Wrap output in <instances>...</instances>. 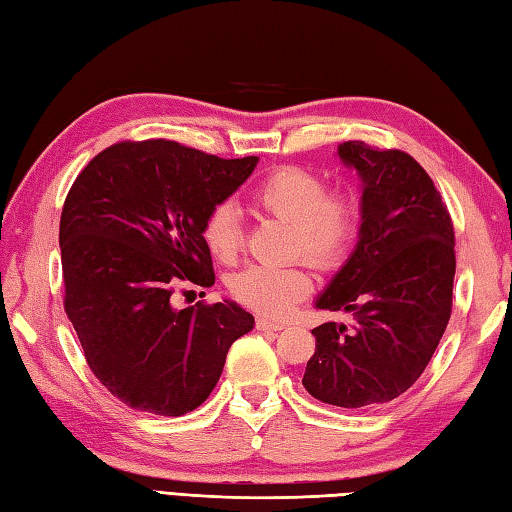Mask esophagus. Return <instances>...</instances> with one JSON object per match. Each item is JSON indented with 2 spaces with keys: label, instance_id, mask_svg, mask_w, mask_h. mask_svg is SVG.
I'll return each instance as SVG.
<instances>
[{
  "label": "esophagus",
  "instance_id": "1",
  "mask_svg": "<svg viewBox=\"0 0 512 512\" xmlns=\"http://www.w3.org/2000/svg\"><path fill=\"white\" fill-rule=\"evenodd\" d=\"M257 330L279 332V330H284V323H281V321H270L266 317H257Z\"/></svg>",
  "mask_w": 512,
  "mask_h": 512
}]
</instances>
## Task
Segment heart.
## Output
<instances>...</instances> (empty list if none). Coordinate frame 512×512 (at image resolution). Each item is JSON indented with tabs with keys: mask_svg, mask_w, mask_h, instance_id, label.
Returning <instances> with one entry per match:
<instances>
[{
	"mask_svg": "<svg viewBox=\"0 0 512 512\" xmlns=\"http://www.w3.org/2000/svg\"><path fill=\"white\" fill-rule=\"evenodd\" d=\"M257 211L292 224V253L306 255L319 268L341 266L361 233V200L350 189L328 191L319 173L277 167L250 195ZM202 242L220 262H233L244 244L242 222L231 204H217L202 222ZM303 264L250 266L228 279V290L242 306L279 317L310 292Z\"/></svg>",
	"mask_w": 512,
	"mask_h": 512,
	"instance_id": "heart-1",
	"label": "heart"
}]
</instances>
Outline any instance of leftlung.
I'll return each mask as SVG.
<instances>
[{
  "label": "left lung",
  "mask_w": 512,
  "mask_h": 512,
  "mask_svg": "<svg viewBox=\"0 0 512 512\" xmlns=\"http://www.w3.org/2000/svg\"><path fill=\"white\" fill-rule=\"evenodd\" d=\"M363 180L361 239L317 299L354 323L314 328L303 374L308 394L334 407H376L416 383L451 319L455 233L447 204L416 160L400 149L339 145Z\"/></svg>",
  "instance_id": "1"
}]
</instances>
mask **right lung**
Returning <instances> with one entry per match:
<instances>
[{
  "label": "right lung",
  "mask_w": 512,
  "mask_h": 512,
  "mask_svg": "<svg viewBox=\"0 0 512 512\" xmlns=\"http://www.w3.org/2000/svg\"><path fill=\"white\" fill-rule=\"evenodd\" d=\"M173 140H125L76 176L59 226L63 308L85 361L127 407L184 416L209 398L228 347L253 330L233 301L173 308L180 281H215L202 222L257 165Z\"/></svg>",
  "instance_id": "obj_1"
}]
</instances>
